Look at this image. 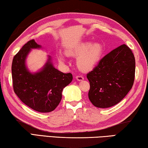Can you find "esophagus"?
Segmentation results:
<instances>
[{
	"label": "esophagus",
	"instance_id": "obj_1",
	"mask_svg": "<svg viewBox=\"0 0 148 148\" xmlns=\"http://www.w3.org/2000/svg\"><path fill=\"white\" fill-rule=\"evenodd\" d=\"M76 79L79 81H81L84 80V77L83 76H81V75H78V76L76 77Z\"/></svg>",
	"mask_w": 148,
	"mask_h": 148
}]
</instances>
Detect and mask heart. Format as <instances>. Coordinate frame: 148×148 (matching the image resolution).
Returning a JSON list of instances; mask_svg holds the SVG:
<instances>
[{"instance_id": "obj_1", "label": "heart", "mask_w": 148, "mask_h": 148, "mask_svg": "<svg viewBox=\"0 0 148 148\" xmlns=\"http://www.w3.org/2000/svg\"><path fill=\"white\" fill-rule=\"evenodd\" d=\"M104 51L103 45L101 43L90 42H82L66 50L68 56L76 57L77 65L83 71H88L94 69L101 60ZM58 60L64 63L65 59L59 54Z\"/></svg>"}]
</instances>
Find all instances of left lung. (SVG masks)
Masks as SVG:
<instances>
[{
    "instance_id": "left-lung-1",
    "label": "left lung",
    "mask_w": 148,
    "mask_h": 148,
    "mask_svg": "<svg viewBox=\"0 0 148 148\" xmlns=\"http://www.w3.org/2000/svg\"><path fill=\"white\" fill-rule=\"evenodd\" d=\"M135 69L134 56L126 45H121L106 55L87 75L91 103L104 108L120 103L132 87Z\"/></svg>"
}]
</instances>
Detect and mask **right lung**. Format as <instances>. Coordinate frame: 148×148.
Wrapping results in <instances>:
<instances>
[{
	"label": "right lung",
	"instance_id": "1",
	"mask_svg": "<svg viewBox=\"0 0 148 148\" xmlns=\"http://www.w3.org/2000/svg\"><path fill=\"white\" fill-rule=\"evenodd\" d=\"M34 40H29L14 57L12 77L14 91L22 103L40 112L55 110L62 98L63 89L71 83V73L56 69L48 57L40 71L32 73L26 66V59L31 49L40 48Z\"/></svg>",
	"mask_w": 148,
	"mask_h": 148
}]
</instances>
